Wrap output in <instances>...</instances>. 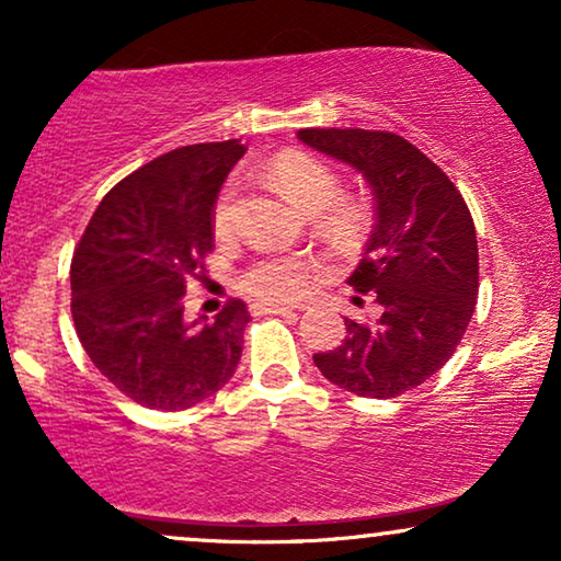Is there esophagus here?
Listing matches in <instances>:
<instances>
[{"mask_svg":"<svg viewBox=\"0 0 561 561\" xmlns=\"http://www.w3.org/2000/svg\"><path fill=\"white\" fill-rule=\"evenodd\" d=\"M301 306H280V304H252V313H294Z\"/></svg>","mask_w":561,"mask_h":561,"instance_id":"1","label":"esophagus"}]
</instances>
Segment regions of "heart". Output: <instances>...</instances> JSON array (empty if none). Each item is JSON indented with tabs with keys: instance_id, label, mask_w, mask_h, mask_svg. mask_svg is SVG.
Returning a JSON list of instances; mask_svg holds the SVG:
<instances>
[{
	"instance_id": "b5f03b06",
	"label": "heart",
	"mask_w": 561,
	"mask_h": 561,
	"mask_svg": "<svg viewBox=\"0 0 561 561\" xmlns=\"http://www.w3.org/2000/svg\"><path fill=\"white\" fill-rule=\"evenodd\" d=\"M271 179L283 191L288 202L298 209L317 217L329 211L340 202L342 183L327 163L301 150H286L271 160ZM237 217V194L232 186L221 191L217 204H214V232L225 237L232 232ZM355 214L350 209H340L334 214V225H350ZM317 265L306 257H260L242 273L240 286L252 298L265 304H290L306 296L311 288Z\"/></svg>"
}]
</instances>
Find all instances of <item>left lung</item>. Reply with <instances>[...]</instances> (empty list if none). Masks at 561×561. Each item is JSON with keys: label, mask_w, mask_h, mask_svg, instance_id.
<instances>
[{"label": "left lung", "mask_w": 561, "mask_h": 561, "mask_svg": "<svg viewBox=\"0 0 561 561\" xmlns=\"http://www.w3.org/2000/svg\"><path fill=\"white\" fill-rule=\"evenodd\" d=\"M298 140L370 183L375 225L347 283L380 317L344 319L347 340L313 363L334 386L396 398L451 357L478 301V237L465 198L409 140L373 129H298Z\"/></svg>", "instance_id": "left-lung-1"}]
</instances>
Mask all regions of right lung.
Segmentation results:
<instances>
[{"label":"right lung","mask_w":561,"mask_h":561,"mask_svg":"<svg viewBox=\"0 0 561 561\" xmlns=\"http://www.w3.org/2000/svg\"><path fill=\"white\" fill-rule=\"evenodd\" d=\"M240 140L186 145L137 168L96 206L71 263L76 334L96 370L135 403L183 411L225 388L250 311L183 313L214 248V204L244 156Z\"/></svg>","instance_id":"1"}]
</instances>
